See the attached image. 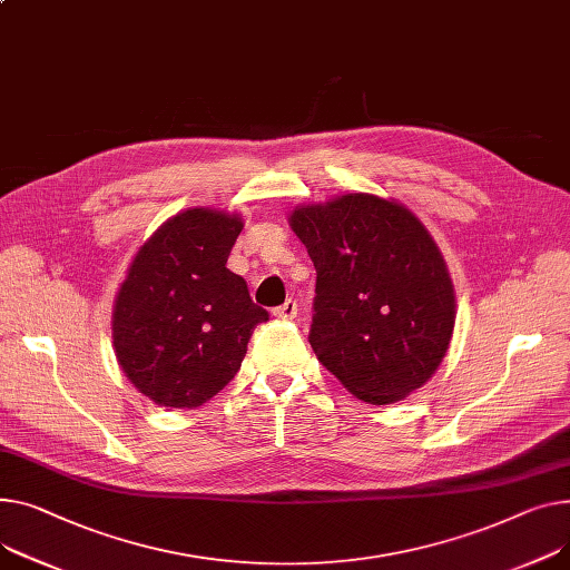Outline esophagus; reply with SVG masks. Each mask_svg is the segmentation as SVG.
Listing matches in <instances>:
<instances>
[{
  "label": "esophagus",
  "instance_id": "esophagus-1",
  "mask_svg": "<svg viewBox=\"0 0 570 570\" xmlns=\"http://www.w3.org/2000/svg\"><path fill=\"white\" fill-rule=\"evenodd\" d=\"M273 316L284 318V321L295 318V316H297V302H295V299H286L284 305H279L277 309H273Z\"/></svg>",
  "mask_w": 570,
  "mask_h": 570
}]
</instances>
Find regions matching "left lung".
Masks as SVG:
<instances>
[{
	"label": "left lung",
	"instance_id": "1",
	"mask_svg": "<svg viewBox=\"0 0 570 570\" xmlns=\"http://www.w3.org/2000/svg\"><path fill=\"white\" fill-rule=\"evenodd\" d=\"M288 224L316 268L309 344L318 362L373 405L424 387L449 351L456 295L420 217L351 193L297 206Z\"/></svg>",
	"mask_w": 570,
	"mask_h": 570
}]
</instances>
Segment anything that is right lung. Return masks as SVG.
Returning a JSON list of instances; mask_svg holds the SVG:
<instances>
[{
  "label": "right lung",
  "instance_id": "1",
  "mask_svg": "<svg viewBox=\"0 0 570 570\" xmlns=\"http://www.w3.org/2000/svg\"><path fill=\"white\" fill-rule=\"evenodd\" d=\"M243 217L187 208L135 254L114 297L111 344L128 381L160 407H199L234 381L268 321L226 268Z\"/></svg>",
  "mask_w": 570,
  "mask_h": 570
}]
</instances>
